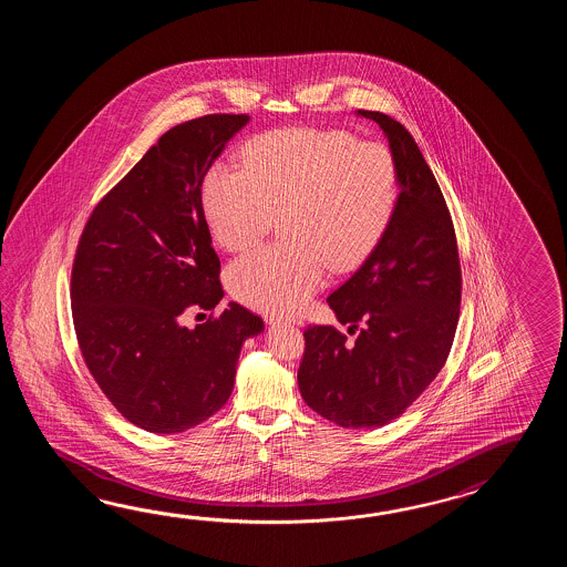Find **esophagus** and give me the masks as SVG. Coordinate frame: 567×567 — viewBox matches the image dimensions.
Returning a JSON list of instances; mask_svg holds the SVG:
<instances>
[{
  "mask_svg": "<svg viewBox=\"0 0 567 567\" xmlns=\"http://www.w3.org/2000/svg\"><path fill=\"white\" fill-rule=\"evenodd\" d=\"M266 322L269 326H276V324H281V322H284V320H281V318H278V316H267Z\"/></svg>",
  "mask_w": 567,
  "mask_h": 567,
  "instance_id": "1",
  "label": "esophagus"
}]
</instances>
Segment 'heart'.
<instances>
[{"mask_svg":"<svg viewBox=\"0 0 567 567\" xmlns=\"http://www.w3.org/2000/svg\"><path fill=\"white\" fill-rule=\"evenodd\" d=\"M398 162L381 144L340 130H279L243 150V169L206 172V220L229 251L251 249L281 217L286 245L237 259L227 271L237 300L261 312H300L328 266L350 271L385 239L399 205Z\"/></svg>","mask_w":567,"mask_h":567,"instance_id":"b5f03b06","label":"heart"}]
</instances>
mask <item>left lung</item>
<instances>
[{
	"label": "left lung",
	"instance_id": "obj_1",
	"mask_svg": "<svg viewBox=\"0 0 567 567\" xmlns=\"http://www.w3.org/2000/svg\"><path fill=\"white\" fill-rule=\"evenodd\" d=\"M399 168L398 210L385 239L328 306L332 326H310L298 371L303 401L326 420L371 430L398 420L442 371L460 316L458 247L446 200L411 133L379 111Z\"/></svg>",
	"mask_w": 567,
	"mask_h": 567
}]
</instances>
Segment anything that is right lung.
Instances as JSON below:
<instances>
[{
    "mask_svg": "<svg viewBox=\"0 0 567 567\" xmlns=\"http://www.w3.org/2000/svg\"><path fill=\"white\" fill-rule=\"evenodd\" d=\"M249 115H205L159 137L95 206L74 257V330L86 367L125 420L181 434L233 393L243 342L264 320L225 291L203 208V181Z\"/></svg>",
    "mask_w": 567,
    "mask_h": 567,
    "instance_id": "add662e5",
    "label": "right lung"
}]
</instances>
